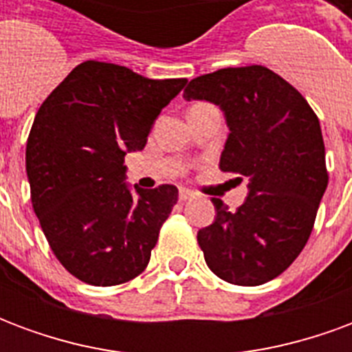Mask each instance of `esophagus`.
<instances>
[{"instance_id":"esophagus-1","label":"esophagus","mask_w":352,"mask_h":352,"mask_svg":"<svg viewBox=\"0 0 352 352\" xmlns=\"http://www.w3.org/2000/svg\"><path fill=\"white\" fill-rule=\"evenodd\" d=\"M179 198L183 199V201H186V199H192L194 198V192L188 190V188H181V190H179Z\"/></svg>"}]
</instances>
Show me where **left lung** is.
I'll list each match as a JSON object with an SVG mask.
<instances>
[{
	"label": "left lung",
	"mask_w": 352,
	"mask_h": 352,
	"mask_svg": "<svg viewBox=\"0 0 352 352\" xmlns=\"http://www.w3.org/2000/svg\"><path fill=\"white\" fill-rule=\"evenodd\" d=\"M183 98L219 105L230 130L219 168L249 181L236 213L213 198L217 217L198 232L207 265L232 285H264L302 252L328 186L317 115L292 85L262 65L196 77Z\"/></svg>",
	"instance_id": "obj_1"
}]
</instances>
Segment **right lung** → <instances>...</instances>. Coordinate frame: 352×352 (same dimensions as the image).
I'll return each mask as SVG.
<instances>
[{
	"instance_id": "right-lung-1",
	"label": "right lung",
	"mask_w": 352,
	"mask_h": 352,
	"mask_svg": "<svg viewBox=\"0 0 352 352\" xmlns=\"http://www.w3.org/2000/svg\"><path fill=\"white\" fill-rule=\"evenodd\" d=\"M184 85L88 60L37 111L26 145L32 204L52 252L82 283L120 285L148 264L179 190L130 186L124 156L145 148Z\"/></svg>"
}]
</instances>
